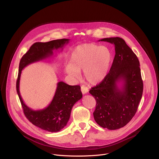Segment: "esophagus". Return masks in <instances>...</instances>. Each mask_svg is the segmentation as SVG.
<instances>
[{"label": "esophagus", "instance_id": "34e87169", "mask_svg": "<svg viewBox=\"0 0 159 159\" xmlns=\"http://www.w3.org/2000/svg\"><path fill=\"white\" fill-rule=\"evenodd\" d=\"M81 91H82L83 94H85L88 93L89 90H88V87H86L85 86H81Z\"/></svg>", "mask_w": 159, "mask_h": 159}]
</instances>
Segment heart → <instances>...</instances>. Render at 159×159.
<instances>
[{
	"label": "heart",
	"mask_w": 159,
	"mask_h": 159,
	"mask_svg": "<svg viewBox=\"0 0 159 159\" xmlns=\"http://www.w3.org/2000/svg\"><path fill=\"white\" fill-rule=\"evenodd\" d=\"M111 61L112 54L108 48L93 43L82 44L72 51L65 71L69 75L78 77L79 71L83 70L84 78L95 85L107 77Z\"/></svg>",
	"instance_id": "obj_1"
}]
</instances>
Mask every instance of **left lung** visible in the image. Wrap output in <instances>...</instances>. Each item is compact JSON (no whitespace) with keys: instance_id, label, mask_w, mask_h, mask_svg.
Listing matches in <instances>:
<instances>
[{"instance_id":"left-lung-1","label":"left lung","mask_w":159,"mask_h":159,"mask_svg":"<svg viewBox=\"0 0 159 159\" xmlns=\"http://www.w3.org/2000/svg\"><path fill=\"white\" fill-rule=\"evenodd\" d=\"M115 47V56L107 77L91 88L96 100L94 119L104 129L123 127L134 116L142 98L143 83L138 58L119 37L100 39Z\"/></svg>"}]
</instances>
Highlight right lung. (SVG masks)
I'll use <instances>...</instances> for the list:
<instances>
[{
	"instance_id": "right-lung-1",
	"label": "right lung",
	"mask_w": 159,
	"mask_h": 159,
	"mask_svg": "<svg viewBox=\"0 0 159 159\" xmlns=\"http://www.w3.org/2000/svg\"><path fill=\"white\" fill-rule=\"evenodd\" d=\"M69 39L52 40L46 43L37 42L32 45L21 59L19 64L16 91L26 118L38 127L50 132L60 131L66 125L73 106L82 97L80 86H70L62 81L57 84L52 100L43 109L33 110L23 101L20 93V80L22 70L32 63L46 59L53 56L54 50L63 48Z\"/></svg>"
}]
</instances>
